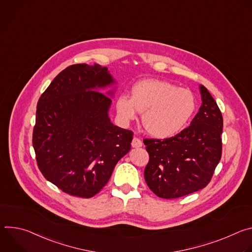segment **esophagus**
I'll return each instance as SVG.
<instances>
[{
	"label": "esophagus",
	"instance_id": "obj_1",
	"mask_svg": "<svg viewBox=\"0 0 252 252\" xmlns=\"http://www.w3.org/2000/svg\"><path fill=\"white\" fill-rule=\"evenodd\" d=\"M142 146V141L138 137H133L131 141V147L132 148H140Z\"/></svg>",
	"mask_w": 252,
	"mask_h": 252
}]
</instances>
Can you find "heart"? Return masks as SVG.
Returning <instances> with one entry per match:
<instances>
[{
  "label": "heart",
  "instance_id": "1",
  "mask_svg": "<svg viewBox=\"0 0 252 252\" xmlns=\"http://www.w3.org/2000/svg\"><path fill=\"white\" fill-rule=\"evenodd\" d=\"M195 105L190 91L156 79L136 83L130 97L122 94L117 99V111L124 121H132L137 112L143 113V127L157 138H169L181 132L191 119Z\"/></svg>",
  "mask_w": 252,
  "mask_h": 252
}]
</instances>
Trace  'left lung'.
I'll list each match as a JSON object with an SVG mask.
<instances>
[{"mask_svg": "<svg viewBox=\"0 0 252 252\" xmlns=\"http://www.w3.org/2000/svg\"><path fill=\"white\" fill-rule=\"evenodd\" d=\"M202 104L190 126L169 138H145L150 160L145 179L158 197L178 198L204 189L222 153L223 119L220 107L204 86Z\"/></svg>", "mask_w": 252, "mask_h": 252, "instance_id": "8db88e82", "label": "left lung"}]
</instances>
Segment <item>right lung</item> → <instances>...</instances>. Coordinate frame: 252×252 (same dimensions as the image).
Returning <instances> with one entry per match:
<instances>
[{
	"label": "right lung",
	"mask_w": 252,
	"mask_h": 252,
	"mask_svg": "<svg viewBox=\"0 0 252 252\" xmlns=\"http://www.w3.org/2000/svg\"><path fill=\"white\" fill-rule=\"evenodd\" d=\"M111 84L106 67L71 64L39 98L32 131L37 164L47 181L69 195H95L130 150L133 132L111 123L112 99L95 91Z\"/></svg>",
	"instance_id": "add662e5"
}]
</instances>
